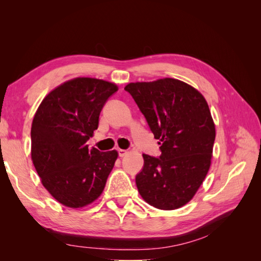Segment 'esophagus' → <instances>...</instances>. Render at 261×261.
Segmentation results:
<instances>
[{
    "label": "esophagus",
    "instance_id": "34e87169",
    "mask_svg": "<svg viewBox=\"0 0 261 261\" xmlns=\"http://www.w3.org/2000/svg\"><path fill=\"white\" fill-rule=\"evenodd\" d=\"M117 152H118V155H120L121 158H122V156H124V155H126V154H127V151H126V150H123V149H118V150H117Z\"/></svg>",
    "mask_w": 261,
    "mask_h": 261
}]
</instances>
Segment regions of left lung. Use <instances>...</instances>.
I'll return each instance as SVG.
<instances>
[{
    "mask_svg": "<svg viewBox=\"0 0 261 261\" xmlns=\"http://www.w3.org/2000/svg\"><path fill=\"white\" fill-rule=\"evenodd\" d=\"M144 114L161 154H143L136 175L141 197L151 206L173 210L191 200L210 168L215 123L206 99L192 86L163 78L125 87Z\"/></svg>",
    "mask_w": 261,
    "mask_h": 261,
    "instance_id": "left-lung-1",
    "label": "left lung"
}]
</instances>
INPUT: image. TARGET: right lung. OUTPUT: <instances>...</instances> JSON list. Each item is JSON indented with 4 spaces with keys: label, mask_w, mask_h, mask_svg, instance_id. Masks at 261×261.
Wrapping results in <instances>:
<instances>
[{
    "label": "right lung",
    "mask_w": 261,
    "mask_h": 261,
    "mask_svg": "<svg viewBox=\"0 0 261 261\" xmlns=\"http://www.w3.org/2000/svg\"><path fill=\"white\" fill-rule=\"evenodd\" d=\"M116 91L109 82L75 78L52 90L35 114L31 159L46 191L66 207H85L103 192L117 152L89 150L86 143Z\"/></svg>",
    "instance_id": "right-lung-1"
}]
</instances>
